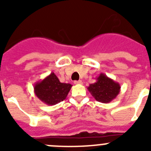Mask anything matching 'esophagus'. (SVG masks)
<instances>
[{
    "instance_id": "34e87169",
    "label": "esophagus",
    "mask_w": 151,
    "mask_h": 151,
    "mask_svg": "<svg viewBox=\"0 0 151 151\" xmlns=\"http://www.w3.org/2000/svg\"><path fill=\"white\" fill-rule=\"evenodd\" d=\"M74 84H76V85H81V84H82V82L81 81V80H78V81H75Z\"/></svg>"
}]
</instances>
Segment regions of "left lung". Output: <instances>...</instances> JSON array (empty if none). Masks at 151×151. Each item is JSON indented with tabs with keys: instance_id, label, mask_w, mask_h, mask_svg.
Returning a JSON list of instances; mask_svg holds the SVG:
<instances>
[{
	"instance_id": "obj_1",
	"label": "left lung",
	"mask_w": 151,
	"mask_h": 151,
	"mask_svg": "<svg viewBox=\"0 0 151 151\" xmlns=\"http://www.w3.org/2000/svg\"><path fill=\"white\" fill-rule=\"evenodd\" d=\"M96 80V82L89 85L88 90L97 101L107 104L115 99L119 94L121 88L119 83L104 73H101Z\"/></svg>"
}]
</instances>
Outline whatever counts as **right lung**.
<instances>
[{
  "mask_svg": "<svg viewBox=\"0 0 151 151\" xmlns=\"http://www.w3.org/2000/svg\"><path fill=\"white\" fill-rule=\"evenodd\" d=\"M73 85L62 83L54 73H51L43 80L34 85V92L41 101L49 106L59 104L67 97Z\"/></svg>",
  "mask_w": 151,
  "mask_h": 151,
  "instance_id": "add662e5",
  "label": "right lung"
}]
</instances>
